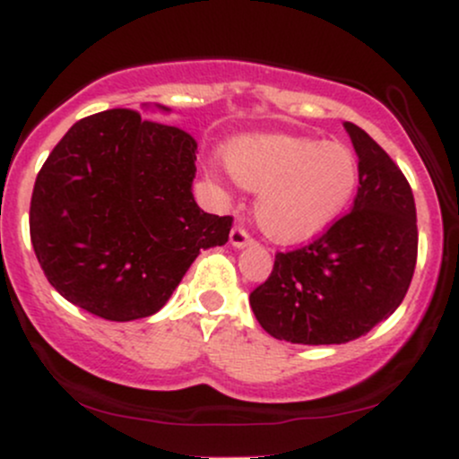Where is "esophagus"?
<instances>
[{"mask_svg": "<svg viewBox=\"0 0 459 459\" xmlns=\"http://www.w3.org/2000/svg\"><path fill=\"white\" fill-rule=\"evenodd\" d=\"M229 239H230V246L237 247V250H241V247H246V246L252 244V237L247 235L246 230L241 229V226H235V229L230 230Z\"/></svg>", "mask_w": 459, "mask_h": 459, "instance_id": "1", "label": "esophagus"}]
</instances>
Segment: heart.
I'll return each instance as SVG.
<instances>
[{"instance_id":"obj_1","label":"heart","mask_w":459,"mask_h":459,"mask_svg":"<svg viewBox=\"0 0 459 459\" xmlns=\"http://www.w3.org/2000/svg\"><path fill=\"white\" fill-rule=\"evenodd\" d=\"M224 160L235 181L256 194V224L284 246L304 244L330 229L360 183V163L343 142L241 135L226 146Z\"/></svg>"}]
</instances>
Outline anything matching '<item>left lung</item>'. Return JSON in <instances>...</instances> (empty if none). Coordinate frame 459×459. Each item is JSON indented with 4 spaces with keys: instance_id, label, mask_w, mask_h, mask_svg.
<instances>
[{
    "instance_id": "left-lung-1",
    "label": "left lung",
    "mask_w": 459,
    "mask_h": 459,
    "mask_svg": "<svg viewBox=\"0 0 459 459\" xmlns=\"http://www.w3.org/2000/svg\"><path fill=\"white\" fill-rule=\"evenodd\" d=\"M343 127L360 163L354 207L313 244L278 252L270 278L250 293L261 328L289 343H350L391 317L412 281V189L367 131Z\"/></svg>"
}]
</instances>
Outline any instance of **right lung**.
Masks as SVG:
<instances>
[{"label":"right lung","instance_id":"1","mask_svg":"<svg viewBox=\"0 0 459 459\" xmlns=\"http://www.w3.org/2000/svg\"><path fill=\"white\" fill-rule=\"evenodd\" d=\"M170 114L166 105H142ZM196 140L131 109L88 116L56 144L34 183L30 237L51 287L109 321L163 308L200 250L229 241L230 215L192 194Z\"/></svg>","mask_w":459,"mask_h":459}]
</instances>
